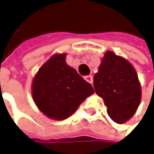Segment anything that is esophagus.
<instances>
[{"instance_id":"34e87169","label":"esophagus","mask_w":154,"mask_h":154,"mask_svg":"<svg viewBox=\"0 0 154 154\" xmlns=\"http://www.w3.org/2000/svg\"><path fill=\"white\" fill-rule=\"evenodd\" d=\"M84 79H85V80L88 81V83H91V84L93 83V78H92V75H86Z\"/></svg>"}]
</instances>
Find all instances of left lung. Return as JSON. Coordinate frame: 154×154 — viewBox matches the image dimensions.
I'll use <instances>...</instances> for the list:
<instances>
[{"label":"left lung","mask_w":154,"mask_h":154,"mask_svg":"<svg viewBox=\"0 0 154 154\" xmlns=\"http://www.w3.org/2000/svg\"><path fill=\"white\" fill-rule=\"evenodd\" d=\"M93 86L113 121L123 124L134 116L140 103L141 88L137 73L126 59L107 51L94 75Z\"/></svg>","instance_id":"8db88e82"}]
</instances>
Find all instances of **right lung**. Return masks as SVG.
I'll return each mask as SVG.
<instances>
[{"label": "right lung", "instance_id": "add662e5", "mask_svg": "<svg viewBox=\"0 0 154 154\" xmlns=\"http://www.w3.org/2000/svg\"><path fill=\"white\" fill-rule=\"evenodd\" d=\"M92 93V86L66 63V54L49 59L38 70L32 85L37 106L55 120L70 116Z\"/></svg>", "mask_w": 154, "mask_h": 154}]
</instances>
